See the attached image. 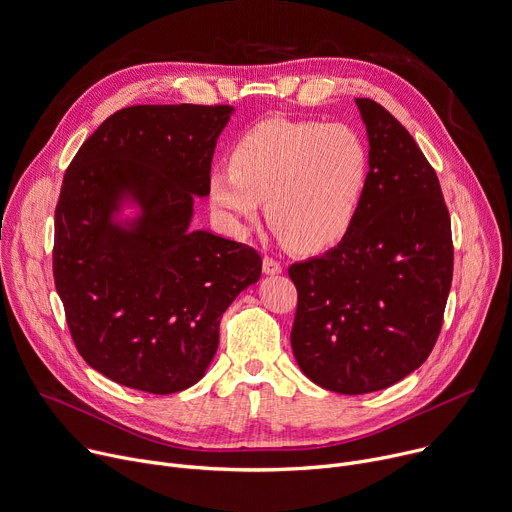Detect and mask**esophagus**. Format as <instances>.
Segmentation results:
<instances>
[{"label":"esophagus","instance_id":"1","mask_svg":"<svg viewBox=\"0 0 512 512\" xmlns=\"http://www.w3.org/2000/svg\"><path fill=\"white\" fill-rule=\"evenodd\" d=\"M282 269H284L282 261H277V259H275V257H271V255H265V257H263V271H265L267 275L282 273Z\"/></svg>","mask_w":512,"mask_h":512}]
</instances>
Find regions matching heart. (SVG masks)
<instances>
[{
  "label": "heart",
  "instance_id": "1",
  "mask_svg": "<svg viewBox=\"0 0 512 512\" xmlns=\"http://www.w3.org/2000/svg\"><path fill=\"white\" fill-rule=\"evenodd\" d=\"M369 175L363 138L345 124L267 118L230 151V167L210 175V202L220 218L243 230L265 214L275 235L312 251L351 226Z\"/></svg>",
  "mask_w": 512,
  "mask_h": 512
}]
</instances>
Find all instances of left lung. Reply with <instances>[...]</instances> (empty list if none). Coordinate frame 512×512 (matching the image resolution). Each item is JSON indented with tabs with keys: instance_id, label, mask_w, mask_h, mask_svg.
Listing matches in <instances>:
<instances>
[{
	"instance_id": "obj_1",
	"label": "left lung",
	"mask_w": 512,
	"mask_h": 512,
	"mask_svg": "<svg viewBox=\"0 0 512 512\" xmlns=\"http://www.w3.org/2000/svg\"><path fill=\"white\" fill-rule=\"evenodd\" d=\"M369 175L337 247L292 263V349L324 390H384L431 355L453 280L451 218L439 177L408 130L378 102L355 100Z\"/></svg>"
}]
</instances>
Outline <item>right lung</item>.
<instances>
[{
    "label": "right lung",
    "instance_id": "right-lung-1",
    "mask_svg": "<svg viewBox=\"0 0 512 512\" xmlns=\"http://www.w3.org/2000/svg\"><path fill=\"white\" fill-rule=\"evenodd\" d=\"M232 106H130L106 118L65 171L53 275L79 355L149 394L194 386L218 349L224 310L261 277V255L188 230L210 192L216 138ZM122 191L144 208L134 233L111 224Z\"/></svg>",
    "mask_w": 512,
    "mask_h": 512
}]
</instances>
